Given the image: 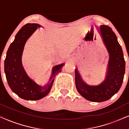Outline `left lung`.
<instances>
[{"label":"left lung","mask_w":129,"mask_h":129,"mask_svg":"<svg viewBox=\"0 0 129 129\" xmlns=\"http://www.w3.org/2000/svg\"><path fill=\"white\" fill-rule=\"evenodd\" d=\"M100 33L110 56L105 80L97 86L88 85L75 69V83L78 92L89 101L101 102L107 100L118 92L125 73V60L121 46L115 33L108 26H100Z\"/></svg>","instance_id":"1"}]
</instances>
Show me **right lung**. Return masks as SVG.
<instances>
[{
    "label": "right lung",
    "mask_w": 129,
    "mask_h": 129,
    "mask_svg": "<svg viewBox=\"0 0 129 129\" xmlns=\"http://www.w3.org/2000/svg\"><path fill=\"white\" fill-rule=\"evenodd\" d=\"M39 24L27 23L20 29L10 44L5 60V72L9 87L20 98L27 100H39L50 91L54 77L61 72L64 63L57 65L53 69L50 82L45 86H40L29 77L22 64V55L26 40L32 35Z\"/></svg>",
    "instance_id": "1"
}]
</instances>
